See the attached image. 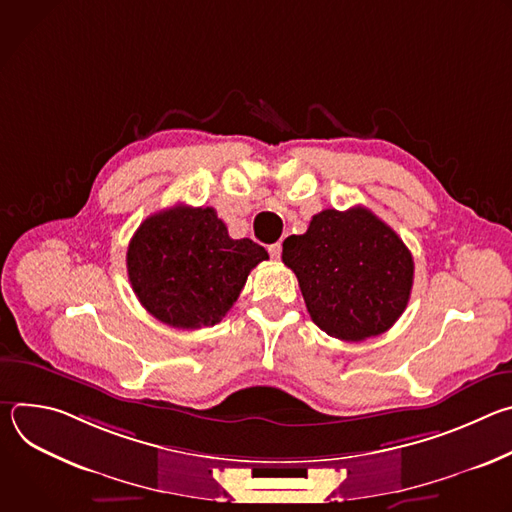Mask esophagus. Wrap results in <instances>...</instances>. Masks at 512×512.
I'll return each mask as SVG.
<instances>
[{
    "label": "esophagus",
    "mask_w": 512,
    "mask_h": 512,
    "mask_svg": "<svg viewBox=\"0 0 512 512\" xmlns=\"http://www.w3.org/2000/svg\"><path fill=\"white\" fill-rule=\"evenodd\" d=\"M267 251H269V255H271V259H279L281 257V243H273V245H269L267 247Z\"/></svg>",
    "instance_id": "34e87169"
}]
</instances>
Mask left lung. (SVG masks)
<instances>
[{
	"instance_id": "obj_1",
	"label": "left lung",
	"mask_w": 512,
	"mask_h": 512,
	"mask_svg": "<svg viewBox=\"0 0 512 512\" xmlns=\"http://www.w3.org/2000/svg\"><path fill=\"white\" fill-rule=\"evenodd\" d=\"M281 259L296 273L314 324L334 338L379 336L407 308L413 257L364 206L314 214L304 235L283 241Z\"/></svg>"
}]
</instances>
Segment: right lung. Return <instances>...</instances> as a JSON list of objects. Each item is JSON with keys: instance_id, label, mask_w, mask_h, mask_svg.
<instances>
[{"instance_id": "right-lung-1", "label": "right lung", "mask_w": 512, "mask_h": 512, "mask_svg": "<svg viewBox=\"0 0 512 512\" xmlns=\"http://www.w3.org/2000/svg\"><path fill=\"white\" fill-rule=\"evenodd\" d=\"M269 259L251 239H231L210 206H174L145 218L129 241L127 275L160 322L196 330L221 322L253 267Z\"/></svg>"}]
</instances>
